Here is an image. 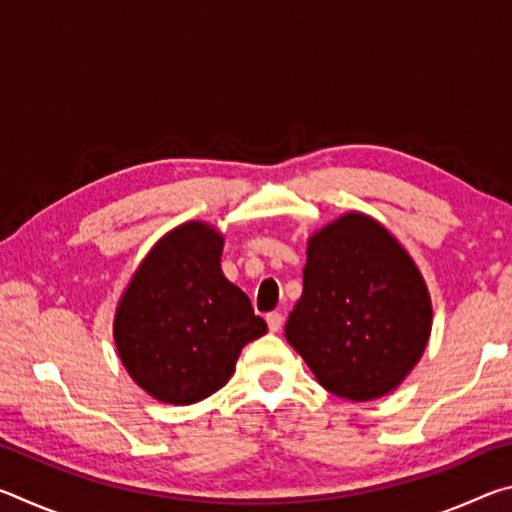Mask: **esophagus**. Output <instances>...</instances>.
Listing matches in <instances>:
<instances>
[{"label": "esophagus", "mask_w": 512, "mask_h": 512, "mask_svg": "<svg viewBox=\"0 0 512 512\" xmlns=\"http://www.w3.org/2000/svg\"><path fill=\"white\" fill-rule=\"evenodd\" d=\"M266 323H268V329H271V332H280L282 323H284V316L280 314V311H271V314L266 316Z\"/></svg>", "instance_id": "1"}]
</instances>
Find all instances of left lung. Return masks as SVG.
I'll return each mask as SVG.
<instances>
[{
    "label": "left lung",
    "mask_w": 512,
    "mask_h": 512,
    "mask_svg": "<svg viewBox=\"0 0 512 512\" xmlns=\"http://www.w3.org/2000/svg\"><path fill=\"white\" fill-rule=\"evenodd\" d=\"M302 282L284 334L320 386L352 402L400 386L427 348L431 300L391 232L366 214L341 216L309 239Z\"/></svg>",
    "instance_id": "8db88e82"
}]
</instances>
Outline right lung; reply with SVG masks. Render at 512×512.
<instances>
[{"label":"right lung","instance_id":"add662e5","mask_svg":"<svg viewBox=\"0 0 512 512\" xmlns=\"http://www.w3.org/2000/svg\"><path fill=\"white\" fill-rule=\"evenodd\" d=\"M223 237L192 221L162 237L115 316V343L137 386L167 404L219 391L246 343L266 334L244 291L221 273Z\"/></svg>","mask_w":512,"mask_h":512}]
</instances>
